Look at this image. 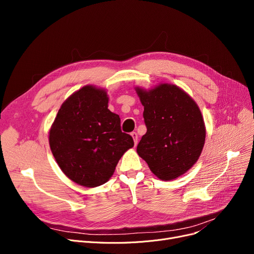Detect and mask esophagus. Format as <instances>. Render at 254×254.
Returning a JSON list of instances; mask_svg holds the SVG:
<instances>
[{"label": "esophagus", "instance_id": "esophagus-1", "mask_svg": "<svg viewBox=\"0 0 254 254\" xmlns=\"http://www.w3.org/2000/svg\"><path fill=\"white\" fill-rule=\"evenodd\" d=\"M130 136L132 137V139H134L135 145H137V143H138V134H137V132H136V131L130 132Z\"/></svg>", "mask_w": 254, "mask_h": 254}]
</instances>
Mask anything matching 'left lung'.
Masks as SVG:
<instances>
[{"label":"left lung","mask_w":254,"mask_h":254,"mask_svg":"<svg viewBox=\"0 0 254 254\" xmlns=\"http://www.w3.org/2000/svg\"><path fill=\"white\" fill-rule=\"evenodd\" d=\"M144 106L147 131L137 146L140 157L161 180L185 174L202 153L206 127L194 100L182 88L159 83L150 89L136 86Z\"/></svg>","instance_id":"1"}]
</instances>
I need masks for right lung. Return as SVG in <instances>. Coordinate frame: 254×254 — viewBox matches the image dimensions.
<instances>
[{
	"instance_id": "obj_1",
	"label": "right lung",
	"mask_w": 254,
	"mask_h": 254,
	"mask_svg": "<svg viewBox=\"0 0 254 254\" xmlns=\"http://www.w3.org/2000/svg\"><path fill=\"white\" fill-rule=\"evenodd\" d=\"M108 102L106 89L85 85L62 104L49 129V146L59 167L84 188L108 181L119 159L134 146Z\"/></svg>"
}]
</instances>
